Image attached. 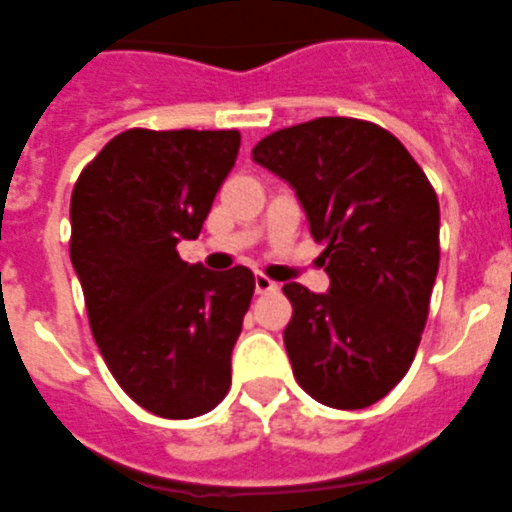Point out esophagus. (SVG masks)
Masks as SVG:
<instances>
[{"label": "esophagus", "instance_id": "34e87169", "mask_svg": "<svg viewBox=\"0 0 512 512\" xmlns=\"http://www.w3.org/2000/svg\"><path fill=\"white\" fill-rule=\"evenodd\" d=\"M279 290V284L273 282V279H268V276H263V273H257L255 276V292L257 295H268V292H276Z\"/></svg>", "mask_w": 512, "mask_h": 512}]
</instances>
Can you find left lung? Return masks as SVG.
Here are the masks:
<instances>
[{
    "mask_svg": "<svg viewBox=\"0 0 512 512\" xmlns=\"http://www.w3.org/2000/svg\"><path fill=\"white\" fill-rule=\"evenodd\" d=\"M255 163L290 182L325 244V295L284 284V330L298 384L317 403L360 411L408 373L440 265V206L397 136L357 117L273 131Z\"/></svg>",
    "mask_w": 512,
    "mask_h": 512,
    "instance_id": "left-lung-1",
    "label": "left lung"
}]
</instances>
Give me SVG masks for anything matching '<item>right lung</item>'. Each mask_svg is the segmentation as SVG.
<instances>
[{"mask_svg":"<svg viewBox=\"0 0 512 512\" xmlns=\"http://www.w3.org/2000/svg\"><path fill=\"white\" fill-rule=\"evenodd\" d=\"M239 144V131L128 128L74 182L69 255L91 333L123 392L163 419L209 413L230 389L255 276L187 265L177 244L201 233Z\"/></svg>","mask_w":512,"mask_h":512,"instance_id":"1","label":"right lung"}]
</instances>
